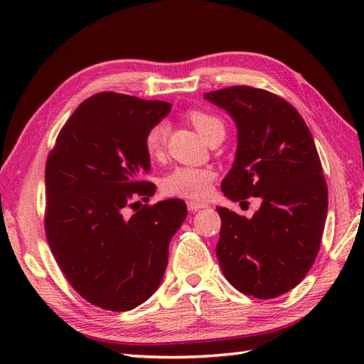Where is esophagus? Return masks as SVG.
Masks as SVG:
<instances>
[{
    "label": "esophagus",
    "instance_id": "1",
    "mask_svg": "<svg viewBox=\"0 0 364 364\" xmlns=\"http://www.w3.org/2000/svg\"><path fill=\"white\" fill-rule=\"evenodd\" d=\"M186 206H188V209H190V211H193V213L199 211V209L206 208V205H205V203H200V202H193V200L186 202Z\"/></svg>",
    "mask_w": 364,
    "mask_h": 364
}]
</instances>
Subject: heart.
Here are the masks:
<instances>
[{
  "mask_svg": "<svg viewBox=\"0 0 364 364\" xmlns=\"http://www.w3.org/2000/svg\"><path fill=\"white\" fill-rule=\"evenodd\" d=\"M191 124L199 132L200 136L208 141L217 135L218 132H225L223 121L215 115L191 111L188 114ZM168 135V124L158 123L153 126L146 136V147L151 158H159L165 147V141ZM214 179V173L208 168L194 167H176L171 170L167 178L164 179V191L171 196L190 197V199H202L209 190Z\"/></svg>",
  "mask_w": 364,
  "mask_h": 364,
  "instance_id": "b5f03b06",
  "label": "heart"
}]
</instances>
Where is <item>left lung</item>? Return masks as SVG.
Wrapping results in <instances>:
<instances>
[{"label": "left lung", "instance_id": "8db88e82", "mask_svg": "<svg viewBox=\"0 0 364 364\" xmlns=\"http://www.w3.org/2000/svg\"><path fill=\"white\" fill-rule=\"evenodd\" d=\"M203 98L237 126L223 194L234 202L261 199L252 218L217 208L220 267L238 291L272 299L305 278L321 246L328 188L313 135L299 112L269 91L230 86Z\"/></svg>", "mask_w": 364, "mask_h": 364}]
</instances>
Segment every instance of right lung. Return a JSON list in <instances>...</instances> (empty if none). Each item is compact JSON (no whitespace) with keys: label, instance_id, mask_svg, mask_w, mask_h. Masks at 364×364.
Masks as SVG:
<instances>
[{"label":"right lung","instance_id":"obj_1","mask_svg":"<svg viewBox=\"0 0 364 364\" xmlns=\"http://www.w3.org/2000/svg\"><path fill=\"white\" fill-rule=\"evenodd\" d=\"M170 111L167 102L97 94L75 109L47 159L50 249L73 289L103 310H134L158 290L186 217L181 199L124 215L134 197L153 194L141 181L150 171L146 136Z\"/></svg>","mask_w":364,"mask_h":364}]
</instances>
